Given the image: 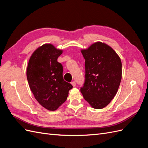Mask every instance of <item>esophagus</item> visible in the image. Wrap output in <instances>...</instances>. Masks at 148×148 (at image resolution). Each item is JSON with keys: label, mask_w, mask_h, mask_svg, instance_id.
I'll list each match as a JSON object with an SVG mask.
<instances>
[{"label": "esophagus", "mask_w": 148, "mask_h": 148, "mask_svg": "<svg viewBox=\"0 0 148 148\" xmlns=\"http://www.w3.org/2000/svg\"><path fill=\"white\" fill-rule=\"evenodd\" d=\"M71 84H72V86H73V87H75V86H76V82H71Z\"/></svg>", "instance_id": "obj_1"}]
</instances>
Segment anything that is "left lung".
I'll list each match as a JSON object with an SVG mask.
<instances>
[{
	"label": "left lung",
	"mask_w": 148,
	"mask_h": 148,
	"mask_svg": "<svg viewBox=\"0 0 148 148\" xmlns=\"http://www.w3.org/2000/svg\"><path fill=\"white\" fill-rule=\"evenodd\" d=\"M81 52L86 72L81 92L92 108L102 109L118 91L122 75L121 59L110 46L99 41Z\"/></svg>",
	"instance_id": "obj_1"
}]
</instances>
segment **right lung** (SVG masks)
I'll list each match as a JSON object with an SVG mask.
<instances>
[{
  "mask_svg": "<svg viewBox=\"0 0 148 148\" xmlns=\"http://www.w3.org/2000/svg\"><path fill=\"white\" fill-rule=\"evenodd\" d=\"M63 50L44 44L33 52L26 69V77L35 99L43 107L54 111L67 99L73 88L64 80L63 66L57 59Z\"/></svg>",
  "mask_w": 148,
  "mask_h": 148,
  "instance_id": "add662e5",
  "label": "right lung"
}]
</instances>
